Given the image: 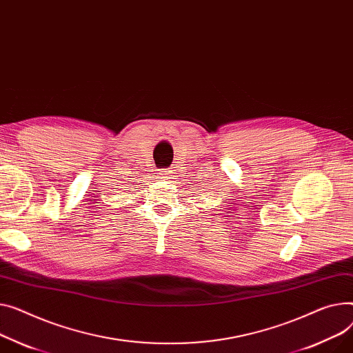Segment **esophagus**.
<instances>
[{
	"label": "esophagus",
	"mask_w": 353,
	"mask_h": 353,
	"mask_svg": "<svg viewBox=\"0 0 353 353\" xmlns=\"http://www.w3.org/2000/svg\"><path fill=\"white\" fill-rule=\"evenodd\" d=\"M159 179H161V180H169V179H172V172H170V170H163V172H160V173H159Z\"/></svg>",
	"instance_id": "obj_1"
}]
</instances>
